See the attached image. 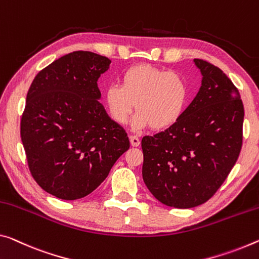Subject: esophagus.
<instances>
[{"instance_id":"esophagus-1","label":"esophagus","mask_w":259,"mask_h":259,"mask_svg":"<svg viewBox=\"0 0 259 259\" xmlns=\"http://www.w3.org/2000/svg\"><path fill=\"white\" fill-rule=\"evenodd\" d=\"M130 141H131V145L133 147H138L140 145V139L137 135H130Z\"/></svg>"}]
</instances>
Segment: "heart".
Masks as SVG:
<instances>
[{
    "label": "heart",
    "mask_w": 259,
    "mask_h": 259,
    "mask_svg": "<svg viewBox=\"0 0 259 259\" xmlns=\"http://www.w3.org/2000/svg\"><path fill=\"white\" fill-rule=\"evenodd\" d=\"M105 104L118 125L128 122L134 110V128L165 130L180 120L189 101V87L181 74L150 65H137L121 74L120 85L105 90Z\"/></svg>",
    "instance_id": "b5f03b06"
}]
</instances>
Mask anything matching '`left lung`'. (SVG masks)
I'll use <instances>...</instances> for the list:
<instances>
[{
    "mask_svg": "<svg viewBox=\"0 0 259 259\" xmlns=\"http://www.w3.org/2000/svg\"><path fill=\"white\" fill-rule=\"evenodd\" d=\"M194 63L201 87L180 120L142 138V178L153 196L175 208H191L215 194L242 148L244 107L240 93L220 68Z\"/></svg>",
    "mask_w": 259,
    "mask_h": 259,
    "instance_id": "obj_1",
    "label": "left lung"
}]
</instances>
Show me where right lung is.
<instances>
[{"instance_id":"add662e5","label":"right lung","mask_w":259,"mask_h":259,"mask_svg":"<svg viewBox=\"0 0 259 259\" xmlns=\"http://www.w3.org/2000/svg\"><path fill=\"white\" fill-rule=\"evenodd\" d=\"M111 60L88 51L63 55L39 71L27 91L21 138L30 172L63 200L96 190L130 148L127 133L98 99Z\"/></svg>"}]
</instances>
